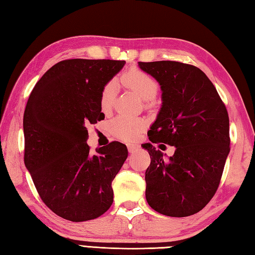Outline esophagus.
<instances>
[{"mask_svg":"<svg viewBox=\"0 0 255 255\" xmlns=\"http://www.w3.org/2000/svg\"><path fill=\"white\" fill-rule=\"evenodd\" d=\"M138 145L137 144H128V152L129 153H135L136 150L138 149Z\"/></svg>","mask_w":255,"mask_h":255,"instance_id":"obj_1","label":"esophagus"}]
</instances>
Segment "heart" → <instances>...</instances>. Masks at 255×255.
Returning <instances> with one entry per match:
<instances>
[{
  "mask_svg": "<svg viewBox=\"0 0 255 255\" xmlns=\"http://www.w3.org/2000/svg\"><path fill=\"white\" fill-rule=\"evenodd\" d=\"M121 82L129 89L135 91L143 100H153L158 92V84L152 77L136 68H132L121 76ZM116 84L114 81H109L103 87L100 96V106L102 111H109L113 106L114 99H116ZM145 123L142 119L131 118L128 116H119L111 121L110 128L112 133L117 137L123 141H134L138 137Z\"/></svg>",
  "mask_w": 255,
  "mask_h": 255,
  "instance_id": "1",
  "label": "heart"
}]
</instances>
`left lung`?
<instances>
[{
	"mask_svg": "<svg viewBox=\"0 0 255 255\" xmlns=\"http://www.w3.org/2000/svg\"><path fill=\"white\" fill-rule=\"evenodd\" d=\"M138 67L162 90V107L147 132L150 143L142 144L150 157L145 197L162 215H195L216 194L230 152L227 109L209 78L195 66L163 60L139 61ZM153 142L175 146L174 155L165 159Z\"/></svg>",
	"mask_w": 255,
	"mask_h": 255,
	"instance_id": "1",
	"label": "left lung"
}]
</instances>
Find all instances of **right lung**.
<instances>
[{
    "label": "right lung",
    "instance_id": "add662e5",
    "mask_svg": "<svg viewBox=\"0 0 255 255\" xmlns=\"http://www.w3.org/2000/svg\"><path fill=\"white\" fill-rule=\"evenodd\" d=\"M124 60L59 61L35 85L24 112V162L41 200L57 216L96 219L113 202L112 180L128 158L120 142L91 154L89 124L105 119L100 96Z\"/></svg>",
    "mask_w": 255,
    "mask_h": 255
}]
</instances>
